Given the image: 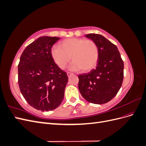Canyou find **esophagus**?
<instances>
[{
    "instance_id": "obj_1",
    "label": "esophagus",
    "mask_w": 146,
    "mask_h": 146,
    "mask_svg": "<svg viewBox=\"0 0 146 146\" xmlns=\"http://www.w3.org/2000/svg\"><path fill=\"white\" fill-rule=\"evenodd\" d=\"M67 75H68V77H70V76H72V75H73V73L70 72H67Z\"/></svg>"
}]
</instances>
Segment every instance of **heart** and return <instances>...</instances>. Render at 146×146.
<instances>
[{
  "label": "heart",
  "mask_w": 146,
  "mask_h": 146,
  "mask_svg": "<svg viewBox=\"0 0 146 146\" xmlns=\"http://www.w3.org/2000/svg\"><path fill=\"white\" fill-rule=\"evenodd\" d=\"M51 55L58 67L64 69L70 60L73 63L70 69L74 70L82 69L87 72L93 69L98 63L99 48L92 40L83 38H69L61 42L59 47H54Z\"/></svg>",
  "instance_id": "obj_1"
}]
</instances>
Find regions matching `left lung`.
Wrapping results in <instances>:
<instances>
[{
    "mask_svg": "<svg viewBox=\"0 0 146 146\" xmlns=\"http://www.w3.org/2000/svg\"><path fill=\"white\" fill-rule=\"evenodd\" d=\"M85 36L98 45L99 59L94 69L78 75V89L83 98L90 103H107L121 87L123 62L116 46L102 35L90 33Z\"/></svg>",
    "mask_w": 146,
    "mask_h": 146,
    "instance_id": "1",
    "label": "left lung"
}]
</instances>
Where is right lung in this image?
Wrapping results in <instances>:
<instances>
[{
	"instance_id": "1",
	"label": "right lung",
	"mask_w": 146,
	"mask_h": 146,
	"mask_svg": "<svg viewBox=\"0 0 146 146\" xmlns=\"http://www.w3.org/2000/svg\"><path fill=\"white\" fill-rule=\"evenodd\" d=\"M60 38L41 36L26 47L18 64L21 92L34 108L48 111L62 102L68 81L51 55L53 45Z\"/></svg>"
}]
</instances>
